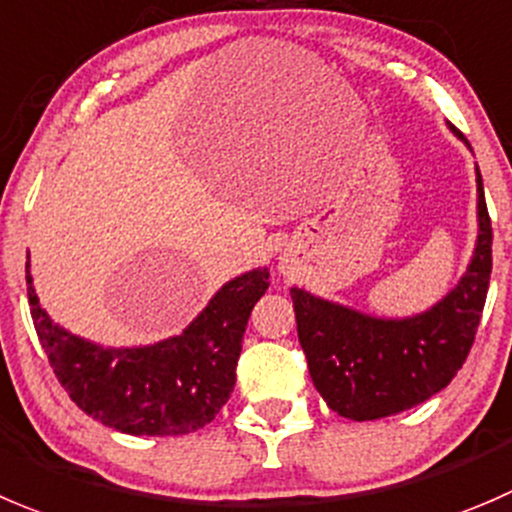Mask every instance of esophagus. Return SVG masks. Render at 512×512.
Listing matches in <instances>:
<instances>
[{"label": "esophagus", "mask_w": 512, "mask_h": 512, "mask_svg": "<svg viewBox=\"0 0 512 512\" xmlns=\"http://www.w3.org/2000/svg\"><path fill=\"white\" fill-rule=\"evenodd\" d=\"M291 271H294V264H291V261H281V274H291Z\"/></svg>", "instance_id": "1"}]
</instances>
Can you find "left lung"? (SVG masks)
<instances>
[{"label": "left lung", "mask_w": 512, "mask_h": 512, "mask_svg": "<svg viewBox=\"0 0 512 512\" xmlns=\"http://www.w3.org/2000/svg\"><path fill=\"white\" fill-rule=\"evenodd\" d=\"M450 130L470 148L460 130ZM475 175V251L460 281L430 309L384 319L291 289L311 382L337 415L367 422L412 410L445 389L470 354L493 271V226L480 168Z\"/></svg>", "instance_id": "1"}]
</instances>
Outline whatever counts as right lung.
<instances>
[{
	"label": "right lung",
	"instance_id": "obj_1",
	"mask_svg": "<svg viewBox=\"0 0 512 512\" xmlns=\"http://www.w3.org/2000/svg\"><path fill=\"white\" fill-rule=\"evenodd\" d=\"M269 289V269L236 276L175 337L145 347H102L55 324L34 294V329L57 379L92 420L125 435H188L221 412L236 384V364L253 304Z\"/></svg>",
	"mask_w": 512,
	"mask_h": 512
}]
</instances>
